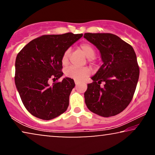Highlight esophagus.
<instances>
[{"label":"esophagus","mask_w":155,"mask_h":155,"mask_svg":"<svg viewBox=\"0 0 155 155\" xmlns=\"http://www.w3.org/2000/svg\"><path fill=\"white\" fill-rule=\"evenodd\" d=\"M75 83L76 85H78V84H80V82L78 81V80H75Z\"/></svg>","instance_id":"34e87169"}]
</instances>
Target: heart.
<instances>
[{"instance_id":"1","label":"heart","mask_w":155,"mask_h":155,"mask_svg":"<svg viewBox=\"0 0 155 155\" xmlns=\"http://www.w3.org/2000/svg\"><path fill=\"white\" fill-rule=\"evenodd\" d=\"M80 49L82 51V53L88 58V61L90 62H92L93 58L95 56V49L92 45L87 43H83L80 44L79 46ZM69 56H70V49H67L63 53L62 58H61V63L63 65H67L69 63ZM65 75L68 78H71L75 80H82L84 78L87 77L90 74V70L87 67L78 68L75 66H71L65 70Z\"/></svg>"}]
</instances>
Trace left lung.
<instances>
[{"label":"left lung","instance_id":"8db88e82","mask_svg":"<svg viewBox=\"0 0 155 155\" xmlns=\"http://www.w3.org/2000/svg\"><path fill=\"white\" fill-rule=\"evenodd\" d=\"M84 37L101 53L103 65L92 77L84 92L87 107L103 117L117 115L128 107L140 75L135 51L130 44L111 33H85ZM101 83L103 87H100Z\"/></svg>","mask_w":155,"mask_h":155}]
</instances>
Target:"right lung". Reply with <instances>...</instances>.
Listing matches in <instances>:
<instances>
[{
  "label": "right lung",
  "instance_id": "obj_1",
  "mask_svg": "<svg viewBox=\"0 0 155 155\" xmlns=\"http://www.w3.org/2000/svg\"><path fill=\"white\" fill-rule=\"evenodd\" d=\"M82 37V34L71 32L43 35L29 42L18 53L15 82L23 104L31 115L51 120L67 110L74 80L65 78L51 86L48 80L63 75V53Z\"/></svg>",
  "mask_w": 155,
  "mask_h": 155
}]
</instances>
